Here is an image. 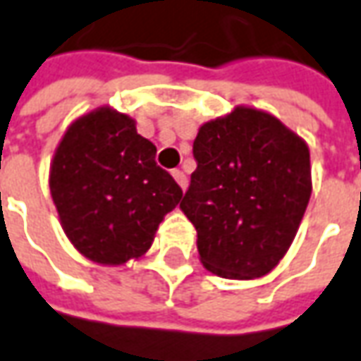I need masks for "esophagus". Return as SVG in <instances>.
Instances as JSON below:
<instances>
[{"label":"esophagus","mask_w":361,"mask_h":361,"mask_svg":"<svg viewBox=\"0 0 361 361\" xmlns=\"http://www.w3.org/2000/svg\"><path fill=\"white\" fill-rule=\"evenodd\" d=\"M171 176H173V180L178 181V185H180L181 190H185V188H188V178H185V173H183V171H180V169H173V173H171Z\"/></svg>","instance_id":"1"}]
</instances>
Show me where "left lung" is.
<instances>
[{
  "label": "left lung",
  "instance_id": "1",
  "mask_svg": "<svg viewBox=\"0 0 361 361\" xmlns=\"http://www.w3.org/2000/svg\"><path fill=\"white\" fill-rule=\"evenodd\" d=\"M181 212L197 231L205 269L264 278L288 254L312 195L307 143L264 109L238 106L205 121Z\"/></svg>",
  "mask_w": 361,
  "mask_h": 361
}]
</instances>
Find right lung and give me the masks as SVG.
<instances>
[{"mask_svg":"<svg viewBox=\"0 0 361 361\" xmlns=\"http://www.w3.org/2000/svg\"><path fill=\"white\" fill-rule=\"evenodd\" d=\"M135 119L102 106L69 123L49 166V193L68 240L99 266H123L152 247L181 188L156 164Z\"/></svg>","mask_w":361,"mask_h":361,"instance_id":"1","label":"right lung"}]
</instances>
